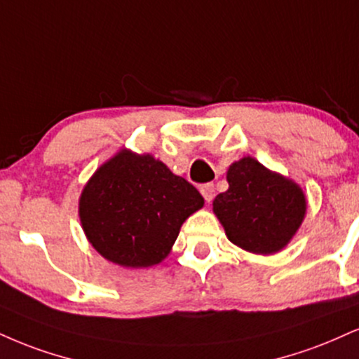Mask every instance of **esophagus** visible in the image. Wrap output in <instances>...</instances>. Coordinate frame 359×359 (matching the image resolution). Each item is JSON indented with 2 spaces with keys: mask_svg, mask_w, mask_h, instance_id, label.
Wrapping results in <instances>:
<instances>
[{
  "mask_svg": "<svg viewBox=\"0 0 359 359\" xmlns=\"http://www.w3.org/2000/svg\"><path fill=\"white\" fill-rule=\"evenodd\" d=\"M201 194H202V197L205 198V202L212 201L214 194H215L214 184H204V185H201Z\"/></svg>",
  "mask_w": 359,
  "mask_h": 359,
  "instance_id": "34e87169",
  "label": "esophagus"
}]
</instances>
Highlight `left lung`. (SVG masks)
<instances>
[{"instance_id":"left-lung-1","label":"left lung","mask_w":359,"mask_h":359,"mask_svg":"<svg viewBox=\"0 0 359 359\" xmlns=\"http://www.w3.org/2000/svg\"><path fill=\"white\" fill-rule=\"evenodd\" d=\"M227 182L212 205L229 241L262 256L286 248L304 219L303 189L252 157L232 163Z\"/></svg>"}]
</instances>
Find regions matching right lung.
Masks as SVG:
<instances>
[{
    "label": "right lung",
    "mask_w": 359,
    "mask_h": 359,
    "mask_svg": "<svg viewBox=\"0 0 359 359\" xmlns=\"http://www.w3.org/2000/svg\"><path fill=\"white\" fill-rule=\"evenodd\" d=\"M202 205L197 189L165 163L120 150L86 182L79 214L98 254L138 269L162 262L185 219Z\"/></svg>",
    "instance_id": "1"
}]
</instances>
